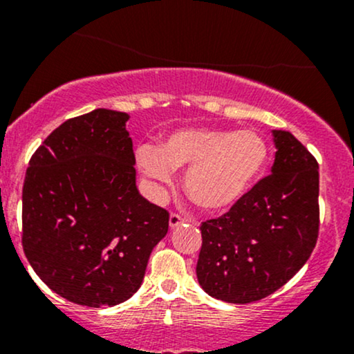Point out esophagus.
Returning <instances> with one entry per match:
<instances>
[{
	"label": "esophagus",
	"mask_w": 354,
	"mask_h": 354,
	"mask_svg": "<svg viewBox=\"0 0 354 354\" xmlns=\"http://www.w3.org/2000/svg\"><path fill=\"white\" fill-rule=\"evenodd\" d=\"M185 221H186V219H185V218H181L180 214L171 213V216H169V228L174 230V228H176V226L183 225V223H185Z\"/></svg>",
	"instance_id": "1"
}]
</instances>
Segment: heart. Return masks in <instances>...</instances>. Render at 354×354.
<instances>
[{"label":"heart","mask_w":354,"mask_h":354,"mask_svg":"<svg viewBox=\"0 0 354 354\" xmlns=\"http://www.w3.org/2000/svg\"><path fill=\"white\" fill-rule=\"evenodd\" d=\"M138 160L146 176L169 181L173 169L185 174L186 194L198 208L225 211L253 188L268 165V145L254 131L185 128L160 148L143 146Z\"/></svg>","instance_id":"obj_1"}]
</instances>
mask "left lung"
Listing matches in <instances>:
<instances>
[{"label": "left lung", "instance_id": "left-lung-1", "mask_svg": "<svg viewBox=\"0 0 354 354\" xmlns=\"http://www.w3.org/2000/svg\"><path fill=\"white\" fill-rule=\"evenodd\" d=\"M273 141L270 176L201 225L198 283L221 301L246 304L274 293L301 270L318 239V163L290 131L273 129Z\"/></svg>", "mask_w": 354, "mask_h": 354}]
</instances>
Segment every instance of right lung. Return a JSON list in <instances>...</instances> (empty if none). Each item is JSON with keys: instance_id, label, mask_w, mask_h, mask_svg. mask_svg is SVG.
<instances>
[{"instance_id": "1", "label": "right lung", "mask_w": 354, "mask_h": 354, "mask_svg": "<svg viewBox=\"0 0 354 354\" xmlns=\"http://www.w3.org/2000/svg\"><path fill=\"white\" fill-rule=\"evenodd\" d=\"M129 115L98 108L58 126L36 149L23 185V250L68 301L115 306L143 283L168 211L136 188Z\"/></svg>"}]
</instances>
